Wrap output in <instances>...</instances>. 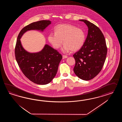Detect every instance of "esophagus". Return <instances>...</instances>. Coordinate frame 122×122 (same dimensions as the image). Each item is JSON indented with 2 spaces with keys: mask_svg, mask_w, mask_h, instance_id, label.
Segmentation results:
<instances>
[{
  "mask_svg": "<svg viewBox=\"0 0 122 122\" xmlns=\"http://www.w3.org/2000/svg\"><path fill=\"white\" fill-rule=\"evenodd\" d=\"M67 58V56H64V55H63V59H66V58Z\"/></svg>",
  "mask_w": 122,
  "mask_h": 122,
  "instance_id": "1",
  "label": "esophagus"
}]
</instances>
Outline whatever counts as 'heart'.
<instances>
[{
	"instance_id": "1",
	"label": "heart",
	"mask_w": 122,
	"mask_h": 122,
	"mask_svg": "<svg viewBox=\"0 0 122 122\" xmlns=\"http://www.w3.org/2000/svg\"><path fill=\"white\" fill-rule=\"evenodd\" d=\"M55 33H50L48 37V41L52 46L56 49L64 45L62 51L64 53L76 51L83 46L85 40L84 31L76 26L70 24L59 25L55 29Z\"/></svg>"
}]
</instances>
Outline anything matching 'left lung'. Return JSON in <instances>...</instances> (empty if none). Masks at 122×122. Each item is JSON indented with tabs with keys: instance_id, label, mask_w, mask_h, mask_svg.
<instances>
[{
	"instance_id": "left-lung-1",
	"label": "left lung",
	"mask_w": 122,
	"mask_h": 122,
	"mask_svg": "<svg viewBox=\"0 0 122 122\" xmlns=\"http://www.w3.org/2000/svg\"><path fill=\"white\" fill-rule=\"evenodd\" d=\"M88 26V33L83 47L73 55L76 61L74 73L83 80L89 81L102 70L107 49L105 37L98 27L85 20H80Z\"/></svg>"
}]
</instances>
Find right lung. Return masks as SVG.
I'll use <instances>...</instances> for the list:
<instances>
[{
  "instance_id": "obj_1",
  "label": "right lung",
  "mask_w": 122,
  "mask_h": 122,
  "mask_svg": "<svg viewBox=\"0 0 122 122\" xmlns=\"http://www.w3.org/2000/svg\"><path fill=\"white\" fill-rule=\"evenodd\" d=\"M51 22L42 20L33 22L23 28L19 34L15 47V59L23 73L30 81L38 85H46L52 81L57 73L62 56L47 44L40 51L30 53L23 47L20 39L29 30L43 31Z\"/></svg>"
}]
</instances>
